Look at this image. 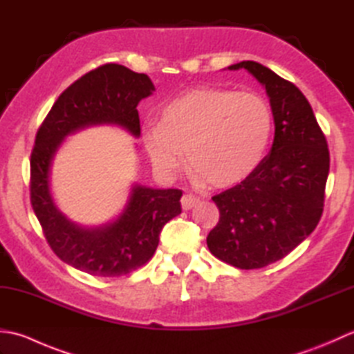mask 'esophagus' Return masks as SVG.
Listing matches in <instances>:
<instances>
[{"label":"esophagus","instance_id":"obj_1","mask_svg":"<svg viewBox=\"0 0 354 354\" xmlns=\"http://www.w3.org/2000/svg\"><path fill=\"white\" fill-rule=\"evenodd\" d=\"M199 202V198L193 196V194H184L181 198V205L184 209H192L193 207H196Z\"/></svg>","mask_w":354,"mask_h":354}]
</instances>
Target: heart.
I'll return each mask as SVG.
<instances>
[{
    "instance_id": "heart-1",
    "label": "heart",
    "mask_w": 354,
    "mask_h": 354,
    "mask_svg": "<svg viewBox=\"0 0 354 354\" xmlns=\"http://www.w3.org/2000/svg\"><path fill=\"white\" fill-rule=\"evenodd\" d=\"M272 114L254 93L193 89L165 103L142 145L158 175L170 179L187 161L196 181L213 187L242 183L257 169L269 145Z\"/></svg>"
}]
</instances>
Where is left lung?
<instances>
[{
  "mask_svg": "<svg viewBox=\"0 0 354 354\" xmlns=\"http://www.w3.org/2000/svg\"><path fill=\"white\" fill-rule=\"evenodd\" d=\"M265 86L275 135L269 155L242 183L213 196L219 222L207 237L214 257L239 269L281 260L310 236L324 208L330 155L310 103L268 66L243 61Z\"/></svg>",
  "mask_w": 354,
  "mask_h": 354,
  "instance_id": "8db88e82",
  "label": "left lung"
}]
</instances>
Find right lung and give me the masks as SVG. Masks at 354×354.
<instances>
[{
	"mask_svg": "<svg viewBox=\"0 0 354 354\" xmlns=\"http://www.w3.org/2000/svg\"><path fill=\"white\" fill-rule=\"evenodd\" d=\"M155 91L147 74L118 64L86 73L59 95L36 133L30 158V201L50 248L66 265L97 277H120L152 259L162 227L181 214L183 192L135 184L115 221L86 228L55 204L50 173L68 135L95 124H118L140 137L137 106Z\"/></svg>",
	"mask_w": 354,
	"mask_h": 354,
	"instance_id": "add662e5",
	"label": "right lung"
}]
</instances>
